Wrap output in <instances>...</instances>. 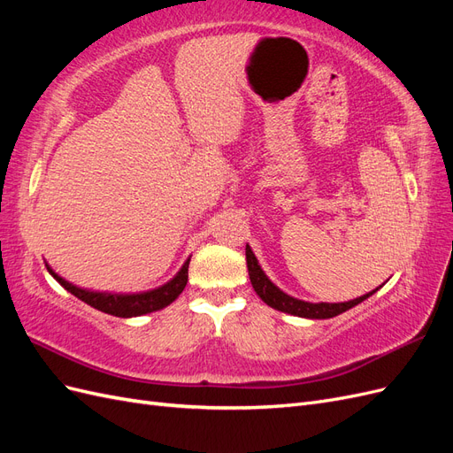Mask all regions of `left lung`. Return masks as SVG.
I'll return each mask as SVG.
<instances>
[{"label":"left lung","mask_w":453,"mask_h":453,"mask_svg":"<svg viewBox=\"0 0 453 453\" xmlns=\"http://www.w3.org/2000/svg\"><path fill=\"white\" fill-rule=\"evenodd\" d=\"M245 260H248L250 280H251V285H253L255 293L260 298H263L270 308L285 311V313H291V315H298V318H308V319H328V318H334V315L361 304L363 300H366L368 296H372L380 289V287H378V289H374L372 293L363 295L359 298H353V300H349V303H338V304L319 303V304H311V303H304V300L293 298L289 295H285L283 291H280L278 287L266 278V273L263 272V268L258 266V260L253 255L250 245H245Z\"/></svg>","instance_id":"8db88e82"}]
</instances>
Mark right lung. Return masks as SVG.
I'll return each instance as SVG.
<instances>
[{
    "mask_svg": "<svg viewBox=\"0 0 453 453\" xmlns=\"http://www.w3.org/2000/svg\"><path fill=\"white\" fill-rule=\"evenodd\" d=\"M188 263H190V258H187L183 268L177 272V276L172 281H168L166 285H162V287H158V289L147 291V293H138V295H111V293L87 291V289H81V287H75L70 281L60 278L58 273L54 272L49 265H47V270L50 272V276L64 287L65 291H70L72 295L83 300V303H87L88 306L100 310L104 313L115 315V318H135V315H143L149 311H157V310L166 308L183 293L187 280H188Z\"/></svg>",
    "mask_w": 453,
    "mask_h": 453,
    "instance_id": "obj_1",
    "label": "right lung"
}]
</instances>
